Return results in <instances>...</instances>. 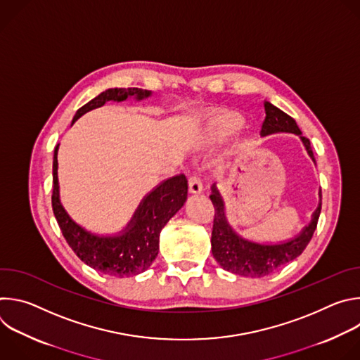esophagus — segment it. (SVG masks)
<instances>
[{
	"label": "esophagus",
	"mask_w": 360,
	"mask_h": 360,
	"mask_svg": "<svg viewBox=\"0 0 360 360\" xmlns=\"http://www.w3.org/2000/svg\"><path fill=\"white\" fill-rule=\"evenodd\" d=\"M189 192L191 193H200L202 192V181H200V178L198 176V175H192L191 178H189Z\"/></svg>",
	"instance_id": "1"
}]
</instances>
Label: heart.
I'll return each mask as SVG.
<instances>
[{"mask_svg":"<svg viewBox=\"0 0 360 360\" xmlns=\"http://www.w3.org/2000/svg\"><path fill=\"white\" fill-rule=\"evenodd\" d=\"M242 127V120L236 115H221L210 121L205 128V141L210 143H219L229 139Z\"/></svg>","mask_w":360,"mask_h":360,"instance_id":"1","label":"heart"}]
</instances>
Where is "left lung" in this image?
Here are the masks:
<instances>
[{"label": "left lung", "instance_id": "left-lung-1", "mask_svg": "<svg viewBox=\"0 0 360 360\" xmlns=\"http://www.w3.org/2000/svg\"><path fill=\"white\" fill-rule=\"evenodd\" d=\"M265 121L262 124L261 135H272L278 132H289L300 136L307 153L315 162V157L312 152L311 141L306 136H302L296 121L272 105L271 102H265ZM214 208V228H212V255L217 262L228 272L248 276V278H262L266 276L288 262L296 259L297 256L304 250L307 243L311 242L314 232L318 225V219L322 210V195L319 193V205L312 215L311 224L304 226L302 232L293 239L276 245H262L248 239L240 238L229 225L225 217V203L224 199L217 189L212 186V193L210 195Z\"/></svg>", "mask_w": 360, "mask_h": 360}]
</instances>
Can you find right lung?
<instances>
[{"mask_svg": "<svg viewBox=\"0 0 360 360\" xmlns=\"http://www.w3.org/2000/svg\"><path fill=\"white\" fill-rule=\"evenodd\" d=\"M150 91L141 88H111L101 92L81 107L72 124L85 112L102 107L108 101H125L128 96L143 99ZM58 145L53 162V211L60 229L78 258L92 269L117 278L134 276L146 271L160 250V233L167 222L184 207L188 195V181L184 174L172 176L149 192L141 202L134 218L122 233L98 236L77 225L60 202L58 191Z\"/></svg>", "mask_w": 360, "mask_h": 360, "instance_id": "1", "label": "right lung"}]
</instances>
